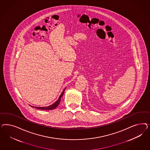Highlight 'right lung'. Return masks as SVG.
Returning a JSON list of instances; mask_svg holds the SVG:
<instances>
[{"mask_svg": "<svg viewBox=\"0 0 150 150\" xmlns=\"http://www.w3.org/2000/svg\"><path fill=\"white\" fill-rule=\"evenodd\" d=\"M65 88L64 89L63 92L62 93V94L59 96V99L57 100L54 103H53V105H50L48 106V107H35V108H37V109H42V110H52V109H55V108L59 105V103H60V102L61 98H62V97L63 95ZM31 107H32V106L31 105Z\"/></svg>", "mask_w": 150, "mask_h": 150, "instance_id": "1", "label": "right lung"}]
</instances>
